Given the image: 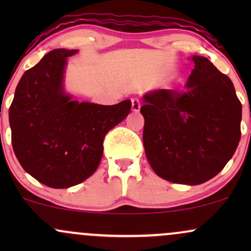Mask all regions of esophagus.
<instances>
[{
  "label": "esophagus",
  "instance_id": "1",
  "mask_svg": "<svg viewBox=\"0 0 251 251\" xmlns=\"http://www.w3.org/2000/svg\"><path fill=\"white\" fill-rule=\"evenodd\" d=\"M131 103H132V111H133V112L139 111L140 106H142V103H140L139 99H137V98H133V99H131Z\"/></svg>",
  "mask_w": 251,
  "mask_h": 251
}]
</instances>
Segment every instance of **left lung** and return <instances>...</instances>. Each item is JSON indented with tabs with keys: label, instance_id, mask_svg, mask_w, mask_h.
<instances>
[{
	"label": "left lung",
	"instance_id": "8db88e82",
	"mask_svg": "<svg viewBox=\"0 0 251 251\" xmlns=\"http://www.w3.org/2000/svg\"><path fill=\"white\" fill-rule=\"evenodd\" d=\"M185 89H157L140 107L148 160L163 179L197 185L214 178L234 155L241 139L242 105L234 83L204 56Z\"/></svg>",
	"mask_w": 251,
	"mask_h": 251
}]
</instances>
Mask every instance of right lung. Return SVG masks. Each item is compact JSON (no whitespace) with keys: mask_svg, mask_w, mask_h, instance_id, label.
Listing matches in <instances>:
<instances>
[{"mask_svg":"<svg viewBox=\"0 0 251 251\" xmlns=\"http://www.w3.org/2000/svg\"><path fill=\"white\" fill-rule=\"evenodd\" d=\"M54 50L25 71L9 107L11 144L25 172L40 183L66 189L82 183L101 160L103 139L131 111V101L105 106L72 100L63 89L67 57Z\"/></svg>","mask_w":251,"mask_h":251,"instance_id":"obj_1","label":"right lung"}]
</instances>
